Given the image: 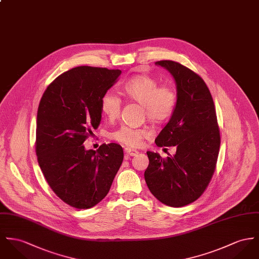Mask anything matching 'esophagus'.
Returning <instances> with one entry per match:
<instances>
[{
    "label": "esophagus",
    "instance_id": "obj_1",
    "mask_svg": "<svg viewBox=\"0 0 259 259\" xmlns=\"http://www.w3.org/2000/svg\"><path fill=\"white\" fill-rule=\"evenodd\" d=\"M124 152H125L128 156H131V157H134V156L138 155V153H139L138 151H136V150H134V149H131V148H125Z\"/></svg>",
    "mask_w": 259,
    "mask_h": 259
}]
</instances>
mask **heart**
<instances>
[{
	"instance_id": "heart-1",
	"label": "heart",
	"mask_w": 259,
	"mask_h": 259,
	"mask_svg": "<svg viewBox=\"0 0 259 259\" xmlns=\"http://www.w3.org/2000/svg\"><path fill=\"white\" fill-rule=\"evenodd\" d=\"M122 91L129 100H134L143 106L147 118L160 123L168 119L175 111L177 95L168 87H159L158 80L145 75L136 76L127 80ZM102 113L109 119L116 118L121 109V100L112 92H106L100 100ZM146 128H132L121 126L111 133V138L129 147H139L143 140L150 137Z\"/></svg>"
}]
</instances>
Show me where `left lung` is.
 I'll return each mask as SVG.
<instances>
[{"mask_svg":"<svg viewBox=\"0 0 259 259\" xmlns=\"http://www.w3.org/2000/svg\"><path fill=\"white\" fill-rule=\"evenodd\" d=\"M156 65L175 79L177 104L155 142L158 147L175 146L177 153L162 159L148 151L144 177L159 202L182 207L199 198L215 171L221 143L217 115L210 91L197 74L169 60Z\"/></svg>","mask_w":259,"mask_h":259,"instance_id":"8db88e82","label":"left lung"}]
</instances>
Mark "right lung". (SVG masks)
<instances>
[{
    "label": "right lung",
    "mask_w": 259,
    "mask_h": 259,
    "mask_svg": "<svg viewBox=\"0 0 259 259\" xmlns=\"http://www.w3.org/2000/svg\"><path fill=\"white\" fill-rule=\"evenodd\" d=\"M120 70L80 66L53 80L37 110L36 156L43 176L60 199L89 209L103 199L123 161V149L103 144L85 150L83 142L101 120L100 100Z\"/></svg>",
    "instance_id": "add662e5"
}]
</instances>
